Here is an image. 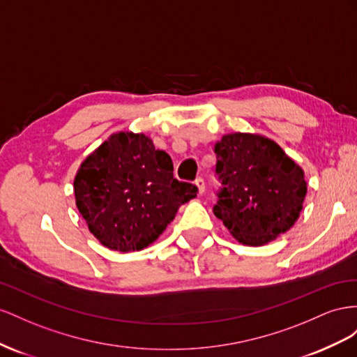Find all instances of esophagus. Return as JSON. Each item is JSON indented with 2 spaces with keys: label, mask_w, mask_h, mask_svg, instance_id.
I'll return each mask as SVG.
<instances>
[{
  "label": "esophagus",
  "mask_w": 357,
  "mask_h": 357,
  "mask_svg": "<svg viewBox=\"0 0 357 357\" xmlns=\"http://www.w3.org/2000/svg\"><path fill=\"white\" fill-rule=\"evenodd\" d=\"M195 184L197 185V190H199V195H203V192H205V179H203L202 176H199V178H196V181H195Z\"/></svg>",
  "instance_id": "esophagus-1"
}]
</instances>
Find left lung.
I'll return each mask as SVG.
<instances>
[{
    "instance_id": "obj_1",
    "label": "left lung",
    "mask_w": 357,
    "mask_h": 357,
    "mask_svg": "<svg viewBox=\"0 0 357 357\" xmlns=\"http://www.w3.org/2000/svg\"><path fill=\"white\" fill-rule=\"evenodd\" d=\"M213 152L221 182L213 213L231 235L260 247L286 233L307 195L303 170L273 140L259 135H226Z\"/></svg>"
}]
</instances>
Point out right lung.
<instances>
[{
	"mask_svg": "<svg viewBox=\"0 0 357 357\" xmlns=\"http://www.w3.org/2000/svg\"><path fill=\"white\" fill-rule=\"evenodd\" d=\"M197 187L173 178V162L145 135H112L80 165L76 205L105 247L139 251L154 242Z\"/></svg>",
	"mask_w": 357,
	"mask_h": 357,
	"instance_id": "add662e5",
	"label": "right lung"
}]
</instances>
